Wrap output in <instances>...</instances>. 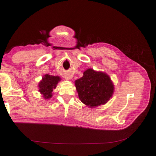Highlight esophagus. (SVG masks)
<instances>
[{
	"mask_svg": "<svg viewBox=\"0 0 156 156\" xmlns=\"http://www.w3.org/2000/svg\"><path fill=\"white\" fill-rule=\"evenodd\" d=\"M65 78L66 79V80H70L71 79V77L69 76V75H68V74H66V75H65Z\"/></svg>",
	"mask_w": 156,
	"mask_h": 156,
	"instance_id": "esophagus-1",
	"label": "esophagus"
}]
</instances>
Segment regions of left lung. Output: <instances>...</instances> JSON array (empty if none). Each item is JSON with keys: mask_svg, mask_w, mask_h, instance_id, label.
<instances>
[{"mask_svg": "<svg viewBox=\"0 0 156 156\" xmlns=\"http://www.w3.org/2000/svg\"><path fill=\"white\" fill-rule=\"evenodd\" d=\"M75 85L82 102L90 107L106 104L114 90L108 76L92 69L86 70L83 77L75 81Z\"/></svg>", "mask_w": 156, "mask_h": 156, "instance_id": "left-lung-1", "label": "left lung"}]
</instances>
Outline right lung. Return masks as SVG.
Instances as JSON below:
<instances>
[{"instance_id": "1", "label": "right lung", "mask_w": 156, "mask_h": 156, "mask_svg": "<svg viewBox=\"0 0 156 156\" xmlns=\"http://www.w3.org/2000/svg\"><path fill=\"white\" fill-rule=\"evenodd\" d=\"M60 80L61 78L58 76L45 75L39 84V92L44 95V97L46 99L50 98L52 96V92L53 89H55L56 85Z\"/></svg>"}]
</instances>
